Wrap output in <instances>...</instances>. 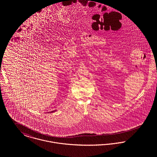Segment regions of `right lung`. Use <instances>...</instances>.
Instances as JSON below:
<instances>
[{"instance_id":"1","label":"right lung","mask_w":157,"mask_h":157,"mask_svg":"<svg viewBox=\"0 0 157 157\" xmlns=\"http://www.w3.org/2000/svg\"><path fill=\"white\" fill-rule=\"evenodd\" d=\"M55 111H51V112H55Z\"/></svg>"}]
</instances>
